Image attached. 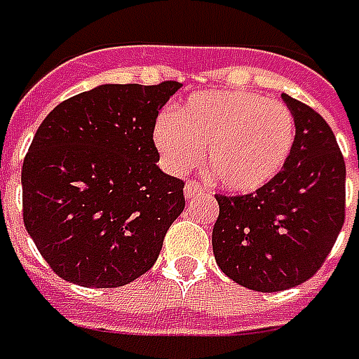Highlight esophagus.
Returning <instances> with one entry per match:
<instances>
[{
	"mask_svg": "<svg viewBox=\"0 0 359 359\" xmlns=\"http://www.w3.org/2000/svg\"><path fill=\"white\" fill-rule=\"evenodd\" d=\"M200 190H202V184H200L198 180H189V182L184 184V196H187V198H194Z\"/></svg>",
	"mask_w": 359,
	"mask_h": 359,
	"instance_id": "obj_1",
	"label": "esophagus"
}]
</instances>
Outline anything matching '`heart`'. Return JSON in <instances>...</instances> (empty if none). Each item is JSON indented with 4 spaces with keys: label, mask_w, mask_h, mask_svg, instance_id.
Returning <instances> with one entry per match:
<instances>
[{
    "label": "heart",
    "mask_w": 359,
    "mask_h": 359,
    "mask_svg": "<svg viewBox=\"0 0 359 359\" xmlns=\"http://www.w3.org/2000/svg\"><path fill=\"white\" fill-rule=\"evenodd\" d=\"M294 139L291 109L248 90L192 94L153 129L169 170L196 167L206 149L212 177L231 192H253L271 182L285 169Z\"/></svg>",
    "instance_id": "obj_1"
}]
</instances>
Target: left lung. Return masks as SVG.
Masks as SVG:
<instances>
[{
	"mask_svg": "<svg viewBox=\"0 0 359 359\" xmlns=\"http://www.w3.org/2000/svg\"><path fill=\"white\" fill-rule=\"evenodd\" d=\"M283 100L297 123L285 169L250 194H216L214 257L231 281L251 291L309 281L346 220V163L332 129L311 106L287 94Z\"/></svg>",
	"mask_w": 359,
	"mask_h": 359,
	"instance_id": "8db88e82",
	"label": "left lung"
}]
</instances>
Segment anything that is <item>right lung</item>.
Instances as JSON below:
<instances>
[{"instance_id":"obj_1","label":"right lung","mask_w":359,"mask_h":359,"mask_svg":"<svg viewBox=\"0 0 359 359\" xmlns=\"http://www.w3.org/2000/svg\"><path fill=\"white\" fill-rule=\"evenodd\" d=\"M182 86L104 84L60 102L21 170L23 222L65 281L114 289L147 273L184 210V180L157 167L153 129Z\"/></svg>"}]
</instances>
